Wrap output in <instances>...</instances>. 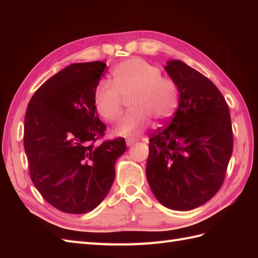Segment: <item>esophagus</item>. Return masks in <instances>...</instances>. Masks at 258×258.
I'll return each instance as SVG.
<instances>
[{
  "label": "esophagus",
  "instance_id": "1",
  "mask_svg": "<svg viewBox=\"0 0 258 258\" xmlns=\"http://www.w3.org/2000/svg\"><path fill=\"white\" fill-rule=\"evenodd\" d=\"M137 142V140L135 138H128L126 140V143H127V146H132L135 143Z\"/></svg>",
  "mask_w": 258,
  "mask_h": 258
}]
</instances>
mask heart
<instances>
[{
    "instance_id": "b5f03b06",
    "label": "heart",
    "mask_w": 258,
    "mask_h": 258,
    "mask_svg": "<svg viewBox=\"0 0 258 258\" xmlns=\"http://www.w3.org/2000/svg\"><path fill=\"white\" fill-rule=\"evenodd\" d=\"M160 69L141 58H131L117 64L112 83H101L93 95L99 115L107 122L120 118L123 99L130 101V112L114 130L117 136H139L151 126L167 121L177 107L175 83L161 76Z\"/></svg>"
}]
</instances>
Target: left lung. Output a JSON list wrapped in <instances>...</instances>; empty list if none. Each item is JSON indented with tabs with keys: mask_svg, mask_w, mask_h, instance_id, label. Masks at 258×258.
Returning a JSON list of instances; mask_svg holds the SVG:
<instances>
[{
	"mask_svg": "<svg viewBox=\"0 0 258 258\" xmlns=\"http://www.w3.org/2000/svg\"><path fill=\"white\" fill-rule=\"evenodd\" d=\"M165 70L178 90L169 126L150 139L146 178L161 205L188 211L220 190L232 154L229 108L216 86L181 60Z\"/></svg>",
	"mask_w": 258,
	"mask_h": 258,
	"instance_id": "obj_1",
	"label": "left lung"
}]
</instances>
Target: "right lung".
Wrapping results in <instances>:
<instances>
[{
    "instance_id": "1",
    "label": "right lung",
    "mask_w": 258,
    "mask_h": 258,
    "mask_svg": "<svg viewBox=\"0 0 258 258\" xmlns=\"http://www.w3.org/2000/svg\"><path fill=\"white\" fill-rule=\"evenodd\" d=\"M106 64L73 63L38 88L28 104L23 145L30 176L43 198L64 213L96 209L110 191L115 162L127 150L104 136L93 95Z\"/></svg>"
}]
</instances>
